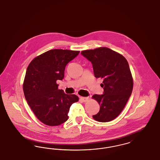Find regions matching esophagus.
Segmentation results:
<instances>
[{
	"label": "esophagus",
	"instance_id": "1",
	"mask_svg": "<svg viewBox=\"0 0 160 160\" xmlns=\"http://www.w3.org/2000/svg\"><path fill=\"white\" fill-rule=\"evenodd\" d=\"M80 100H81L82 101L85 102H87V101H88L89 97H81L80 98Z\"/></svg>",
	"mask_w": 160,
	"mask_h": 160
}]
</instances>
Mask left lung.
I'll return each mask as SVG.
<instances>
[{
	"label": "left lung",
	"mask_w": 160,
	"mask_h": 160,
	"mask_svg": "<svg viewBox=\"0 0 160 160\" xmlns=\"http://www.w3.org/2000/svg\"><path fill=\"white\" fill-rule=\"evenodd\" d=\"M81 53L91 62L95 77L103 79L101 86L104 93L92 97L100 106L99 112L92 117L98 122H110L121 113L132 93L133 79L128 63L122 54L107 47Z\"/></svg>",
	"instance_id": "left-lung-1"
}]
</instances>
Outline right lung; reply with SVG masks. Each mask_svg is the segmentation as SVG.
<instances>
[{
	"mask_svg": "<svg viewBox=\"0 0 160 160\" xmlns=\"http://www.w3.org/2000/svg\"><path fill=\"white\" fill-rule=\"evenodd\" d=\"M80 51L53 49L35 58L28 67L23 92L28 105L38 119L48 126H58L68 119L69 108L78 101L58 89V80L64 77L66 65Z\"/></svg>",
	"mask_w": 160,
	"mask_h": 160,
	"instance_id": "1",
	"label": "right lung"
}]
</instances>
